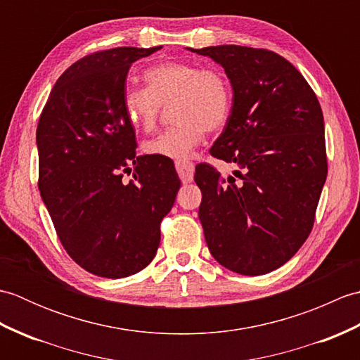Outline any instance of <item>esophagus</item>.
Segmentation results:
<instances>
[{
  "instance_id": "esophagus-1",
  "label": "esophagus",
  "mask_w": 360,
  "mask_h": 360,
  "mask_svg": "<svg viewBox=\"0 0 360 360\" xmlns=\"http://www.w3.org/2000/svg\"><path fill=\"white\" fill-rule=\"evenodd\" d=\"M176 172H178L181 181L184 184H188V182L193 181V173H195V165L190 160H176Z\"/></svg>"
}]
</instances>
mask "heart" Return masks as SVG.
I'll list each match as a JSON object with an SVG mask.
<instances>
[{"mask_svg": "<svg viewBox=\"0 0 360 360\" xmlns=\"http://www.w3.org/2000/svg\"><path fill=\"white\" fill-rule=\"evenodd\" d=\"M145 88H127L124 112L136 129L151 131L160 106L172 105L176 125L143 143L150 156L181 160L202 141L205 131L223 127L232 108V88L215 68L190 62H162L143 72Z\"/></svg>", "mask_w": 360, "mask_h": 360, "instance_id": "1", "label": "heart"}]
</instances>
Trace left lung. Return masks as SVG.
<instances>
[{"instance_id":"obj_1","label":"left lung","mask_w":360,"mask_h":360,"mask_svg":"<svg viewBox=\"0 0 360 360\" xmlns=\"http://www.w3.org/2000/svg\"><path fill=\"white\" fill-rule=\"evenodd\" d=\"M190 51L215 60L231 80V116L210 155L240 167L226 179L196 165L205 243L227 269L267 274L295 255L314 226L328 173L322 108L303 75L272 51Z\"/></svg>"}]
</instances>
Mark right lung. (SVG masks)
I'll return each mask as SVG.
<instances>
[{"label": "right lung", "mask_w": 360, "mask_h": 360, "mask_svg": "<svg viewBox=\"0 0 360 360\" xmlns=\"http://www.w3.org/2000/svg\"><path fill=\"white\" fill-rule=\"evenodd\" d=\"M159 49L124 46L80 58L60 75L38 120L43 202L65 250L98 277H129L151 263L181 187L167 159L136 155L124 112L129 68Z\"/></svg>", "instance_id": "add662e5"}]
</instances>
